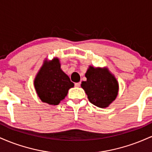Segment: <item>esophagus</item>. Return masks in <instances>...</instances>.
<instances>
[{"mask_svg": "<svg viewBox=\"0 0 152 152\" xmlns=\"http://www.w3.org/2000/svg\"><path fill=\"white\" fill-rule=\"evenodd\" d=\"M81 86V82H78V83H75V86L76 87H79Z\"/></svg>", "mask_w": 152, "mask_h": 152, "instance_id": "34e87169", "label": "esophagus"}]
</instances>
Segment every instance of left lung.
<instances>
[{
    "label": "left lung",
    "instance_id": "8db88e82",
    "mask_svg": "<svg viewBox=\"0 0 152 152\" xmlns=\"http://www.w3.org/2000/svg\"><path fill=\"white\" fill-rule=\"evenodd\" d=\"M85 76L86 81H82L81 86L89 102L97 107H108L118 95V83L114 75L106 67L89 66Z\"/></svg>",
    "mask_w": 152,
    "mask_h": 152
}]
</instances>
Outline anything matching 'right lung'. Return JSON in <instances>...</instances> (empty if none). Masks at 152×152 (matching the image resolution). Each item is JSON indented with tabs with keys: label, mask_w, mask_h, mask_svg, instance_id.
Segmentation results:
<instances>
[{
	"label": "right lung",
	"mask_w": 152,
	"mask_h": 152,
	"mask_svg": "<svg viewBox=\"0 0 152 152\" xmlns=\"http://www.w3.org/2000/svg\"><path fill=\"white\" fill-rule=\"evenodd\" d=\"M74 86V83L61 69L60 61L57 57L49 61H45L34 78L38 96L49 105H58Z\"/></svg>",
	"instance_id": "1"
}]
</instances>
